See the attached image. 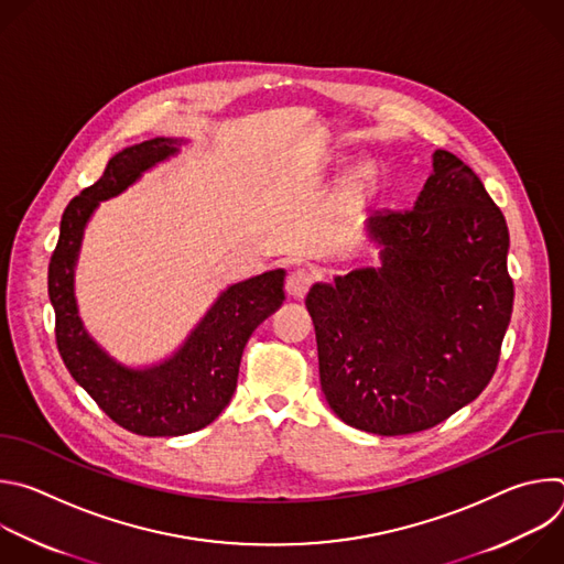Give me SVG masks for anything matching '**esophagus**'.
Returning <instances> with one entry per match:
<instances>
[{
	"mask_svg": "<svg viewBox=\"0 0 564 564\" xmlns=\"http://www.w3.org/2000/svg\"><path fill=\"white\" fill-rule=\"evenodd\" d=\"M312 283H314V272L307 270V268H296V270H292V272L288 274V279H285V290H288L290 296L303 299Z\"/></svg>",
	"mask_w": 564,
	"mask_h": 564,
	"instance_id": "obj_1",
	"label": "esophagus"
}]
</instances>
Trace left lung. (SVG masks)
I'll list each match as a JSON object with an SVG mask.
<instances>
[{
    "label": "left lung",
    "instance_id": "8db88e82",
    "mask_svg": "<svg viewBox=\"0 0 564 564\" xmlns=\"http://www.w3.org/2000/svg\"><path fill=\"white\" fill-rule=\"evenodd\" d=\"M381 268L305 296L335 415L366 433L437 426L491 381L513 312L509 227L475 172L437 149L413 209L375 212Z\"/></svg>",
    "mask_w": 564,
    "mask_h": 564
}]
</instances>
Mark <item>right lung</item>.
I'll list each match as a JSON object with an SVG mask.
<instances>
[{
	"label": "right lung",
	"instance_id": "add662e5",
	"mask_svg": "<svg viewBox=\"0 0 564 564\" xmlns=\"http://www.w3.org/2000/svg\"><path fill=\"white\" fill-rule=\"evenodd\" d=\"M178 140L153 138L116 153L98 183L75 196L59 223L48 263L55 341L70 377L122 429L144 437H176L212 424L236 390L238 366L254 328L285 299L283 270L229 285L165 364L129 370L87 335L73 296V268L83 231L100 200L113 198L142 172L176 153Z\"/></svg>",
	"mask_w": 564,
	"mask_h": 564
}]
</instances>
